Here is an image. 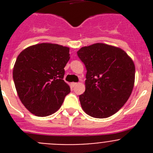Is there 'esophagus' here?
Listing matches in <instances>:
<instances>
[{
  "mask_svg": "<svg viewBox=\"0 0 153 153\" xmlns=\"http://www.w3.org/2000/svg\"><path fill=\"white\" fill-rule=\"evenodd\" d=\"M71 85H72L73 87H74V86H76L77 85V83H71Z\"/></svg>",
  "mask_w": 153,
  "mask_h": 153,
  "instance_id": "34e87169",
  "label": "esophagus"
}]
</instances>
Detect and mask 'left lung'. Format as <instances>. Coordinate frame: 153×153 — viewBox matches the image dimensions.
Instances as JSON below:
<instances>
[{"mask_svg":"<svg viewBox=\"0 0 153 153\" xmlns=\"http://www.w3.org/2000/svg\"><path fill=\"white\" fill-rule=\"evenodd\" d=\"M77 55L87 70L86 90L79 95L82 109L94 118L111 117L132 93L134 63L121 48L102 43L81 47Z\"/></svg>","mask_w":153,"mask_h":153,"instance_id":"1","label":"left lung"}]
</instances>
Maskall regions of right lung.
<instances>
[{
  "mask_svg": "<svg viewBox=\"0 0 153 153\" xmlns=\"http://www.w3.org/2000/svg\"><path fill=\"white\" fill-rule=\"evenodd\" d=\"M70 48L51 43L30 46L21 51L13 69L17 95L25 107L37 117L60 109L70 92L63 80Z\"/></svg>",
  "mask_w": 153,
  "mask_h": 153,
  "instance_id": "1",
  "label": "right lung"
}]
</instances>
